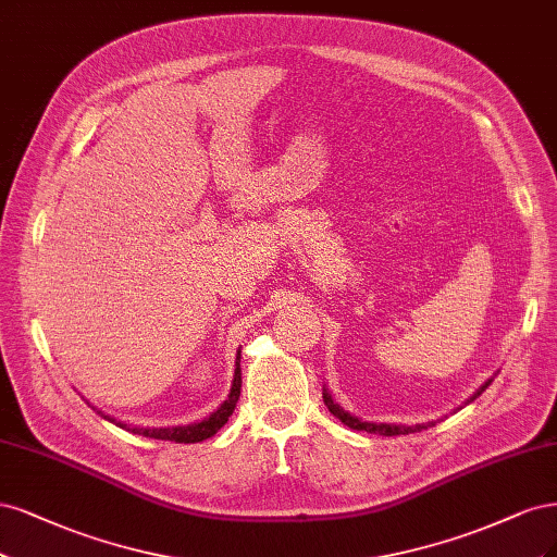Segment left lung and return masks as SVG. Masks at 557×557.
<instances>
[{
  "instance_id": "left-lung-1",
  "label": "left lung",
  "mask_w": 557,
  "mask_h": 557,
  "mask_svg": "<svg viewBox=\"0 0 557 557\" xmlns=\"http://www.w3.org/2000/svg\"><path fill=\"white\" fill-rule=\"evenodd\" d=\"M493 380H488L486 384H483L474 396L468 400V403H472V400H476L483 391L488 388V384H491ZM324 403H326V407L331 409V414L333 417H337L339 421H343L345 425H349V428H354V430H366V433H374V435H386V437H393V435H409V433H421V430H428L430 425H435L433 421L430 423H417V425H398V423H372V421H361V419H356V417H351L349 411H345L343 407L339 405H335L333 403V398H331V393L324 388Z\"/></svg>"
}]
</instances>
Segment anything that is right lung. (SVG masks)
<instances>
[{"instance_id":"obj_1","label":"right lung","mask_w":557,"mask_h":557,"mask_svg":"<svg viewBox=\"0 0 557 557\" xmlns=\"http://www.w3.org/2000/svg\"><path fill=\"white\" fill-rule=\"evenodd\" d=\"M240 351L236 356V374H233V384H231V393L228 398L212 411V414L203 421H196V423H189V425H171V428H143V425H127L124 421H117L115 417H109L103 414V411H97L106 419L111 421L124 430H129V433L134 435H143V437H152V440H169V442H185V444H194V442H203L208 437H212L218 430L228 421V417L233 414V409H236V403L240 398Z\"/></svg>"}]
</instances>
